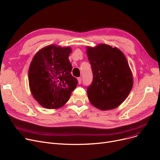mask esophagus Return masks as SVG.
Returning a JSON list of instances; mask_svg holds the SVG:
<instances>
[{
	"mask_svg": "<svg viewBox=\"0 0 160 160\" xmlns=\"http://www.w3.org/2000/svg\"><path fill=\"white\" fill-rule=\"evenodd\" d=\"M77 79H78V83H79V84H80V83H82V78H78Z\"/></svg>",
	"mask_w": 160,
	"mask_h": 160,
	"instance_id": "1",
	"label": "esophagus"
}]
</instances>
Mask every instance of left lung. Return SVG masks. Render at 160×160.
<instances>
[{"mask_svg":"<svg viewBox=\"0 0 160 160\" xmlns=\"http://www.w3.org/2000/svg\"><path fill=\"white\" fill-rule=\"evenodd\" d=\"M87 54L93 76L87 89L90 102L100 110L119 106L133 86L127 58L119 48L106 44L87 47Z\"/></svg>","mask_w":160,"mask_h":160,"instance_id":"left-lung-1","label":"left lung"}]
</instances>
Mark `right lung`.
<instances>
[{"label":"right lung","instance_id":"1","mask_svg":"<svg viewBox=\"0 0 160 160\" xmlns=\"http://www.w3.org/2000/svg\"><path fill=\"white\" fill-rule=\"evenodd\" d=\"M70 47L48 45L33 58L28 70L31 93L38 103L47 109L63 106L77 88L78 80L71 74Z\"/></svg>","mask_w":160,"mask_h":160}]
</instances>
